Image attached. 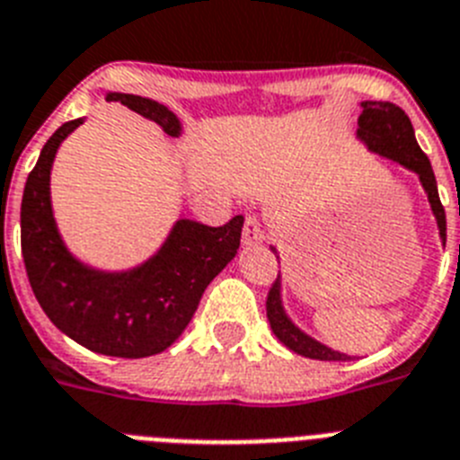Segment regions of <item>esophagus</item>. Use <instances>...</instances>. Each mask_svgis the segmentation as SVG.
Listing matches in <instances>:
<instances>
[{
    "mask_svg": "<svg viewBox=\"0 0 460 460\" xmlns=\"http://www.w3.org/2000/svg\"><path fill=\"white\" fill-rule=\"evenodd\" d=\"M267 241V229H264V224L260 222V217L255 215H250L245 217V226H243V245H260V243Z\"/></svg>",
    "mask_w": 460,
    "mask_h": 460,
    "instance_id": "1",
    "label": "esophagus"
}]
</instances>
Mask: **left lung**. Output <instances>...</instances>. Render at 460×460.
I'll return each mask as SVG.
<instances>
[{
    "instance_id": "obj_1",
    "label": "left lung",
    "mask_w": 460,
    "mask_h": 460,
    "mask_svg": "<svg viewBox=\"0 0 460 460\" xmlns=\"http://www.w3.org/2000/svg\"><path fill=\"white\" fill-rule=\"evenodd\" d=\"M361 115H359V129H357V139L368 148L371 153L387 158L397 165L406 167L418 174V181L423 186L430 210L435 215L437 229H439V238L447 243V215L439 203V193H437V181L435 172H432L430 160L420 151V146L413 134L411 120L409 115L399 106L390 103V101H361ZM271 252L279 260V250L271 245ZM281 274L276 279V283L269 290L267 297V319L269 326L274 331V335L281 340L283 345L293 349L295 354H302L307 359H319V361H349L352 357L331 349L323 342L314 340L307 335L300 326H295L293 319L286 314L283 307V295H281Z\"/></svg>"
}]
</instances>
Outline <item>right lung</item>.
Returning <instances> with one entry per match:
<instances>
[{
	"label": "right lung",
	"mask_w": 460,
	"mask_h": 460,
	"mask_svg": "<svg viewBox=\"0 0 460 460\" xmlns=\"http://www.w3.org/2000/svg\"><path fill=\"white\" fill-rule=\"evenodd\" d=\"M106 101H120L170 137L181 134L177 115L158 101L120 92H106ZM82 122L58 127L28 174L21 203L25 271L40 307L61 333L106 357H153L184 333L205 288L236 257L243 215L224 226L179 217L155 255L137 267L106 271L84 264L63 241L51 208L56 153Z\"/></svg>",
	"instance_id": "right-lung-1"
}]
</instances>
